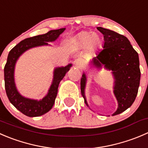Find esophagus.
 <instances>
[{
	"label": "esophagus",
	"instance_id": "34e87169",
	"mask_svg": "<svg viewBox=\"0 0 148 148\" xmlns=\"http://www.w3.org/2000/svg\"><path fill=\"white\" fill-rule=\"evenodd\" d=\"M74 64L76 67H77V68H81L82 66V61L79 58H77V59L74 60Z\"/></svg>",
	"mask_w": 148,
	"mask_h": 148
}]
</instances>
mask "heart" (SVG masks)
I'll return each mask as SVG.
<instances>
[{"instance_id":"b5f03b06","label":"heart","mask_w":148,"mask_h":148,"mask_svg":"<svg viewBox=\"0 0 148 148\" xmlns=\"http://www.w3.org/2000/svg\"><path fill=\"white\" fill-rule=\"evenodd\" d=\"M103 42L101 36L95 32H81L71 40V44L77 48H87L88 52H94L100 48Z\"/></svg>"}]
</instances>
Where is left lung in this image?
Here are the masks:
<instances>
[{
  "label": "left lung",
  "instance_id": "1",
  "mask_svg": "<svg viewBox=\"0 0 148 148\" xmlns=\"http://www.w3.org/2000/svg\"><path fill=\"white\" fill-rule=\"evenodd\" d=\"M103 34V49L91 61V66L97 69L104 68L111 71L114 77V94L118 102L116 116L130 107L134 103L140 86V69L139 56L125 36L112 30L97 27ZM87 76L81 78V93L89 107L85 96Z\"/></svg>",
  "mask_w": 148,
  "mask_h": 148
}]
</instances>
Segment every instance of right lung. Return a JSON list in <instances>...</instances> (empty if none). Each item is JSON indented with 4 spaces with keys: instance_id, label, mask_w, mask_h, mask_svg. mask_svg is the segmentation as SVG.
Masks as SVG:
<instances>
[{
    "instance_id": "1",
    "label": "right lung",
    "mask_w": 148,
    "mask_h": 148,
    "mask_svg": "<svg viewBox=\"0 0 148 148\" xmlns=\"http://www.w3.org/2000/svg\"><path fill=\"white\" fill-rule=\"evenodd\" d=\"M65 29L66 28H61L51 30L46 34L27 38L17 44L8 53L7 62L4 67L5 92L11 104L18 109L20 112L27 116H40L48 113L52 108L55 103L60 82L69 71L72 64H69L64 67H56L54 69L53 78L48 93L43 98L38 100L24 97L17 90L14 79V71L16 61L24 52L31 48L44 45H51L48 42L56 40L60 34H62Z\"/></svg>"
}]
</instances>
